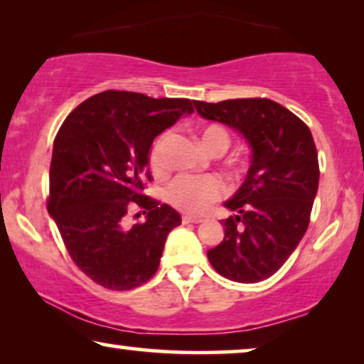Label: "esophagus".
<instances>
[{"mask_svg": "<svg viewBox=\"0 0 364 364\" xmlns=\"http://www.w3.org/2000/svg\"><path fill=\"white\" fill-rule=\"evenodd\" d=\"M202 218L197 217H191V215H183L182 217V223H200Z\"/></svg>", "mask_w": 364, "mask_h": 364, "instance_id": "34e87169", "label": "esophagus"}]
</instances>
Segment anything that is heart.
Returning a JSON list of instances; mask_svg holds the SVG:
<instances>
[{
    "label": "heart",
    "instance_id": "heart-1",
    "mask_svg": "<svg viewBox=\"0 0 364 364\" xmlns=\"http://www.w3.org/2000/svg\"><path fill=\"white\" fill-rule=\"evenodd\" d=\"M202 146L208 152H225L230 146V134L225 127L212 126L203 127L198 132ZM171 139V134L164 132L156 139L151 149V166L156 172H162L166 168V146ZM227 186L222 178L215 176H192L182 173L173 178L166 191L167 202L178 210L186 213H202L205 212L213 202L220 200L225 196Z\"/></svg>",
    "mask_w": 364,
    "mask_h": 364
}]
</instances>
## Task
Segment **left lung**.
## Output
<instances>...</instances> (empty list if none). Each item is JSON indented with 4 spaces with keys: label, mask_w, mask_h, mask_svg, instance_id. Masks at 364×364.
Here are the masks:
<instances>
[{
    "label": "left lung",
    "mask_w": 364,
    "mask_h": 364,
    "mask_svg": "<svg viewBox=\"0 0 364 364\" xmlns=\"http://www.w3.org/2000/svg\"><path fill=\"white\" fill-rule=\"evenodd\" d=\"M197 112L242 134L252 149L248 173L225 205V237L207 252L217 273L238 283L272 277L305 235L318 191V154L301 119L270 99L193 101Z\"/></svg>",
    "instance_id": "left-lung-1"
}]
</instances>
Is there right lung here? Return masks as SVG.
I'll return each instance as SVG.
<instances>
[{
    "instance_id": "1",
    "label": "right lung",
    "mask_w": 364,
    "mask_h": 364,
    "mask_svg": "<svg viewBox=\"0 0 364 364\" xmlns=\"http://www.w3.org/2000/svg\"><path fill=\"white\" fill-rule=\"evenodd\" d=\"M192 112L188 99L104 91L79 104L59 129L48 212L73 262L101 287L131 290L156 275L181 215L144 196L142 182L151 181L154 139ZM131 206H141L146 222L126 229Z\"/></svg>"
}]
</instances>
